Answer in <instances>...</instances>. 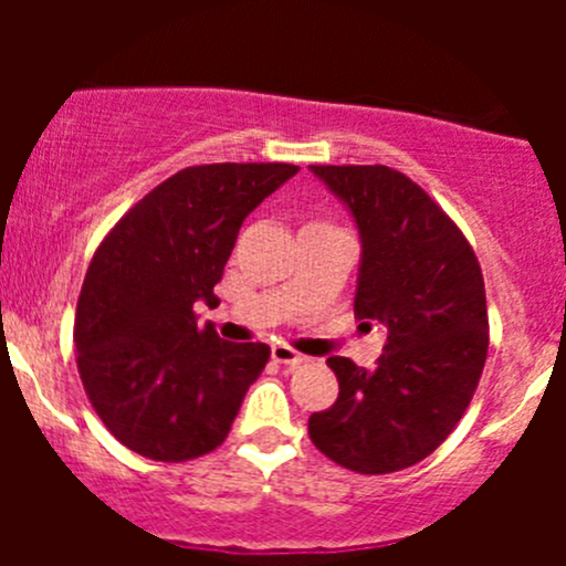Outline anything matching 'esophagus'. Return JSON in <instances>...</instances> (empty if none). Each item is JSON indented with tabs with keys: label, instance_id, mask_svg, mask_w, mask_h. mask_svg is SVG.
<instances>
[{
	"label": "esophagus",
	"instance_id": "obj_1",
	"mask_svg": "<svg viewBox=\"0 0 566 566\" xmlns=\"http://www.w3.org/2000/svg\"><path fill=\"white\" fill-rule=\"evenodd\" d=\"M271 356H273V361L284 364V367H298V364L306 361L304 353L293 350V347H290V345H273Z\"/></svg>",
	"mask_w": 566,
	"mask_h": 566
}]
</instances>
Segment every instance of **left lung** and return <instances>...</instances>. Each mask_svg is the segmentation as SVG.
Returning a JSON list of instances; mask_svg holds the SVG:
<instances>
[{"instance_id": "left-lung-1", "label": "left lung", "mask_w": 566, "mask_h": 566, "mask_svg": "<svg viewBox=\"0 0 566 566\" xmlns=\"http://www.w3.org/2000/svg\"><path fill=\"white\" fill-rule=\"evenodd\" d=\"M312 172L361 232L356 317L384 325L386 353L375 369L328 358L339 397L310 416V438L347 471H402L452 436L482 378V268L460 227L408 175L384 164Z\"/></svg>"}]
</instances>
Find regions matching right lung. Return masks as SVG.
<instances>
[{"label": "right lung", "mask_w": 566, "mask_h": 566, "mask_svg": "<svg viewBox=\"0 0 566 566\" xmlns=\"http://www.w3.org/2000/svg\"><path fill=\"white\" fill-rule=\"evenodd\" d=\"M295 164H199L142 197L95 249L76 306V364L90 405L130 452L186 462L230 436L271 358L224 342L193 304H219L243 219Z\"/></svg>", "instance_id": "right-lung-1"}]
</instances>
